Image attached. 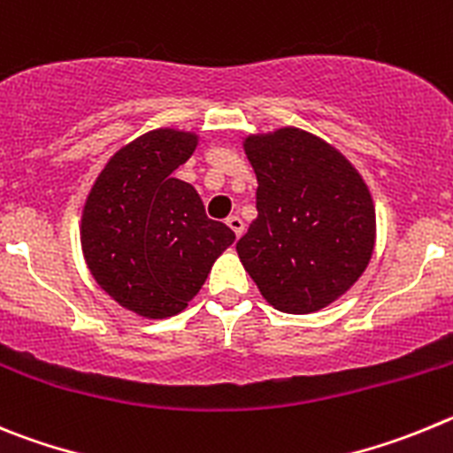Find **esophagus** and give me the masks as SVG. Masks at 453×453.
Listing matches in <instances>:
<instances>
[{
  "instance_id": "1",
  "label": "esophagus",
  "mask_w": 453,
  "mask_h": 453,
  "mask_svg": "<svg viewBox=\"0 0 453 453\" xmlns=\"http://www.w3.org/2000/svg\"><path fill=\"white\" fill-rule=\"evenodd\" d=\"M226 223H227V227H230V230L234 232L236 239H239V236L243 234V227H246V226H243V221L239 217H227Z\"/></svg>"
}]
</instances>
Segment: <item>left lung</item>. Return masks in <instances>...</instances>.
<instances>
[{"label": "left lung", "mask_w": 453, "mask_h": 453, "mask_svg": "<svg viewBox=\"0 0 453 453\" xmlns=\"http://www.w3.org/2000/svg\"><path fill=\"white\" fill-rule=\"evenodd\" d=\"M257 219L236 242L243 268L284 313H311L343 296L368 266L374 205L352 165L297 128L246 140Z\"/></svg>", "instance_id": "obj_1"}]
</instances>
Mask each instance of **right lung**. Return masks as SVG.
Returning <instances> with one entry per match:
<instances>
[{
    "label": "right lung",
    "instance_id": "add662e5",
    "mask_svg": "<svg viewBox=\"0 0 453 453\" xmlns=\"http://www.w3.org/2000/svg\"><path fill=\"white\" fill-rule=\"evenodd\" d=\"M194 149L191 133H146L112 156L85 203V262L108 296L140 316L182 311L234 242L230 227L205 217L196 189L173 178Z\"/></svg>",
    "mask_w": 453,
    "mask_h": 453
}]
</instances>
